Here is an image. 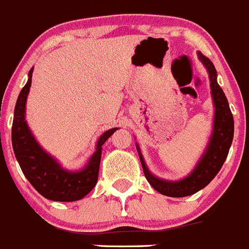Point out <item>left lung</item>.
<instances>
[{
	"mask_svg": "<svg viewBox=\"0 0 249 249\" xmlns=\"http://www.w3.org/2000/svg\"><path fill=\"white\" fill-rule=\"evenodd\" d=\"M199 60L204 64L209 72L210 78L211 96H213V107H215V115H213V134L210 136L208 146L204 151L203 156L199 160L195 168L192 173L180 180H164L161 178L155 177L146 166L139 145L136 143L139 156H140L141 166H142L143 173L153 189L161 194L172 196V198H182L188 196L194 193L199 192L205 188L215 176L219 173L224 164L225 160L227 159L230 147H231L232 140H233V117H232L231 109H230L229 102L224 90L217 83V73L213 62L204 56L200 51H198Z\"/></svg>",
	"mask_w": 249,
	"mask_h": 249,
	"instance_id": "8db88e82",
	"label": "left lung"
}]
</instances>
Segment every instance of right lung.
<instances>
[{
    "label": "right lung",
    "mask_w": 249,
    "mask_h": 249,
    "mask_svg": "<svg viewBox=\"0 0 249 249\" xmlns=\"http://www.w3.org/2000/svg\"><path fill=\"white\" fill-rule=\"evenodd\" d=\"M33 67L28 73V82L20 90L15 108L12 124V146L20 169L29 183L44 198L54 201H76L82 199L98 180L102 146L118 127L103 132L97 141L96 151L88 160L85 168L71 172L41 147L25 122V103L32 85Z\"/></svg>",
    "instance_id": "obj_1"
}]
</instances>
